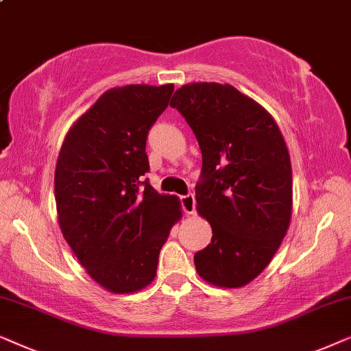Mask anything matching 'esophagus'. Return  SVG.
Wrapping results in <instances>:
<instances>
[{
  "label": "esophagus",
  "instance_id": "34e87169",
  "mask_svg": "<svg viewBox=\"0 0 351 351\" xmlns=\"http://www.w3.org/2000/svg\"><path fill=\"white\" fill-rule=\"evenodd\" d=\"M180 200H181V207H183L186 215L195 213V197H194L193 193H189V194H186V195H181Z\"/></svg>",
  "mask_w": 351,
  "mask_h": 351
}]
</instances>
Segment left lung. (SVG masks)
Here are the masks:
<instances>
[{
  "mask_svg": "<svg viewBox=\"0 0 351 351\" xmlns=\"http://www.w3.org/2000/svg\"><path fill=\"white\" fill-rule=\"evenodd\" d=\"M197 138V212L212 242L194 255L200 278L242 287L263 271L292 217V167L276 121L231 85L191 83L170 102Z\"/></svg>",
  "mask_w": 351,
  "mask_h": 351,
  "instance_id": "8db88e82",
  "label": "left lung"
}]
</instances>
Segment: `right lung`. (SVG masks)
Masks as SVG:
<instances>
[{
	"label": "right lung",
	"mask_w": 351,
	"mask_h": 351,
	"mask_svg": "<svg viewBox=\"0 0 351 351\" xmlns=\"http://www.w3.org/2000/svg\"><path fill=\"white\" fill-rule=\"evenodd\" d=\"M173 85L112 88L73 123L54 175L60 231L97 284L114 293L146 287L158 254L181 218L180 200L162 195L149 171V130Z\"/></svg>",
	"instance_id": "obj_1"
}]
</instances>
